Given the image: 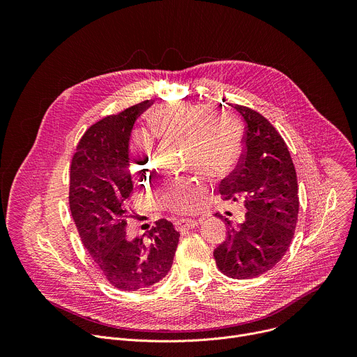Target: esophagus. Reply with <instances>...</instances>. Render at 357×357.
<instances>
[{"label":"esophagus","instance_id":"esophagus-1","mask_svg":"<svg viewBox=\"0 0 357 357\" xmlns=\"http://www.w3.org/2000/svg\"><path fill=\"white\" fill-rule=\"evenodd\" d=\"M200 220H195V219H178L175 222V229L176 230H185V229H193L195 226H197Z\"/></svg>","mask_w":357,"mask_h":357}]
</instances>
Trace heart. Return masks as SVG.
Returning a JSON list of instances; mask_svg holds the SVG:
<instances>
[{"label":"heart","instance_id":"b5f03b06","mask_svg":"<svg viewBox=\"0 0 357 357\" xmlns=\"http://www.w3.org/2000/svg\"><path fill=\"white\" fill-rule=\"evenodd\" d=\"M151 132L188 142V162L209 178H223L237 165L243 151V131L231 113L215 114L205 105L176 103L161 107L151 120ZM139 154L132 160L131 169L144 175L152 167V141L146 135L135 139ZM208 186L199 178L182 176L164 183L160 196L175 212H190L206 195Z\"/></svg>","mask_w":357,"mask_h":357}]
</instances>
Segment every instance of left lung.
Masks as SVG:
<instances>
[{
  "label": "left lung",
  "instance_id": "1",
  "mask_svg": "<svg viewBox=\"0 0 357 357\" xmlns=\"http://www.w3.org/2000/svg\"><path fill=\"white\" fill-rule=\"evenodd\" d=\"M233 107L245 123L244 151L236 169L220 182L219 192L225 200L243 197L247 213L237 227L225 219L227 237L213 256L225 275L248 280L267 273L285 256L298 220L299 197L284 138L256 110Z\"/></svg>",
  "mask_w": 357,
  "mask_h": 357
}]
</instances>
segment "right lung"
Here are the masks:
<instances>
[{
    "label": "right lung",
    "instance_id": "obj_1",
    "mask_svg": "<svg viewBox=\"0 0 357 357\" xmlns=\"http://www.w3.org/2000/svg\"><path fill=\"white\" fill-rule=\"evenodd\" d=\"M151 100L107 116L80 138L70 165L69 205L84 248L103 277L121 291L160 282L171 270L179 233L167 219L146 238L126 236V200L132 192L128 144L135 120Z\"/></svg>",
    "mask_w": 357,
    "mask_h": 357
}]
</instances>
